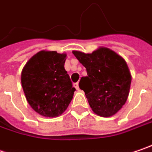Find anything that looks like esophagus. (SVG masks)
<instances>
[{"mask_svg": "<svg viewBox=\"0 0 152 152\" xmlns=\"http://www.w3.org/2000/svg\"><path fill=\"white\" fill-rule=\"evenodd\" d=\"M73 86H74V88H76V90H79V86H78V83H73Z\"/></svg>", "mask_w": 152, "mask_h": 152, "instance_id": "1", "label": "esophagus"}]
</instances>
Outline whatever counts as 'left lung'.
Masks as SVG:
<instances>
[{"instance_id":"1","label":"left lung","mask_w":152,"mask_h":152,"mask_svg":"<svg viewBox=\"0 0 152 152\" xmlns=\"http://www.w3.org/2000/svg\"><path fill=\"white\" fill-rule=\"evenodd\" d=\"M86 68L79 88L85 92L90 107L99 116L110 117L126 103L132 76L126 61L108 48L102 47L91 54L74 50Z\"/></svg>"}]
</instances>
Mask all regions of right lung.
I'll list each match as a JSON object with an SVG mask.
<instances>
[{
  "label": "right lung",
  "instance_id": "1",
  "mask_svg": "<svg viewBox=\"0 0 152 152\" xmlns=\"http://www.w3.org/2000/svg\"><path fill=\"white\" fill-rule=\"evenodd\" d=\"M65 54L41 50L26 63L21 83L31 108L45 117H57L67 109L76 88L64 69Z\"/></svg>",
  "mask_w": 152,
  "mask_h": 152
}]
</instances>
